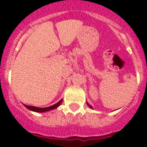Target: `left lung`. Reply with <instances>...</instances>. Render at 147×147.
Listing matches in <instances>:
<instances>
[{
  "instance_id": "1",
  "label": "left lung",
  "mask_w": 147,
  "mask_h": 147,
  "mask_svg": "<svg viewBox=\"0 0 147 147\" xmlns=\"http://www.w3.org/2000/svg\"><path fill=\"white\" fill-rule=\"evenodd\" d=\"M86 104H87V105H88V106H89L90 108H91V109H93V107H92V105H90L89 104V103H88V102H86Z\"/></svg>"
}]
</instances>
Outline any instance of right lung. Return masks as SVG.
<instances>
[{"instance_id": "1", "label": "right lung", "mask_w": 147, "mask_h": 147, "mask_svg": "<svg viewBox=\"0 0 147 147\" xmlns=\"http://www.w3.org/2000/svg\"><path fill=\"white\" fill-rule=\"evenodd\" d=\"M63 102V99L60 100L57 103H56L54 105H51V106H49V107H46V108H39V107H35V106H31V105H24V106L27 109H28L29 110L34 111V112H36V113H45V112H48V111L53 110V109H55L57 107H59L61 104Z\"/></svg>"}]
</instances>
